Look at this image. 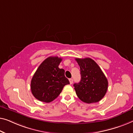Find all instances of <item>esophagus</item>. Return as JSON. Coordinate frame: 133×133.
<instances>
[{
	"label": "esophagus",
	"mask_w": 133,
	"mask_h": 133,
	"mask_svg": "<svg viewBox=\"0 0 133 133\" xmlns=\"http://www.w3.org/2000/svg\"><path fill=\"white\" fill-rule=\"evenodd\" d=\"M69 82H70V84H72L73 83V79H72V78H70V79H69Z\"/></svg>",
	"instance_id": "esophagus-1"
}]
</instances>
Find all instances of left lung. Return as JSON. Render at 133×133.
<instances>
[{
  "mask_svg": "<svg viewBox=\"0 0 133 133\" xmlns=\"http://www.w3.org/2000/svg\"><path fill=\"white\" fill-rule=\"evenodd\" d=\"M80 67L81 79L74 84L76 95L87 104L98 102L104 98L108 89V81L98 64L90 58H76Z\"/></svg>",
  "mask_w": 133,
  "mask_h": 133,
  "instance_id": "obj_1",
  "label": "left lung"
}]
</instances>
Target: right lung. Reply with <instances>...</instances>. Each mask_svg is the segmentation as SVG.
<instances>
[{"mask_svg": "<svg viewBox=\"0 0 133 133\" xmlns=\"http://www.w3.org/2000/svg\"><path fill=\"white\" fill-rule=\"evenodd\" d=\"M62 58L49 57L43 61L35 72L31 83L34 96L42 102H52L60 94L64 85L69 84L64 70L58 67Z\"/></svg>", "mask_w": 133, "mask_h": 133, "instance_id": "1", "label": "right lung"}]
</instances>
